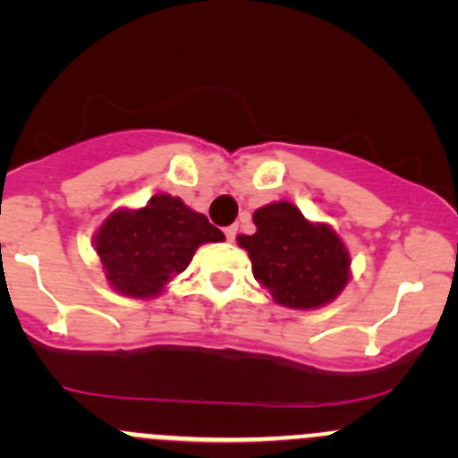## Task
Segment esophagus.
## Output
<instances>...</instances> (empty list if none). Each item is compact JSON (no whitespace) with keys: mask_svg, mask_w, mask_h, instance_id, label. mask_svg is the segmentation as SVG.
<instances>
[{"mask_svg":"<svg viewBox=\"0 0 458 458\" xmlns=\"http://www.w3.org/2000/svg\"><path fill=\"white\" fill-rule=\"evenodd\" d=\"M237 233H239L237 225H228V228H225V239H228V242H234Z\"/></svg>","mask_w":458,"mask_h":458,"instance_id":"1","label":"esophagus"}]
</instances>
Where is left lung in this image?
Wrapping results in <instances>:
<instances>
[{"label":"left lung","instance_id":"1","mask_svg":"<svg viewBox=\"0 0 458 458\" xmlns=\"http://www.w3.org/2000/svg\"><path fill=\"white\" fill-rule=\"evenodd\" d=\"M252 221L257 233L237 242L276 303L315 310L339 297L350 279V252L330 225L312 224L290 201L259 208Z\"/></svg>","mask_w":458,"mask_h":458}]
</instances>
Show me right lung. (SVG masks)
<instances>
[{"instance_id": "add662e5", "label": "right lung", "mask_w": 458, "mask_h": 458, "mask_svg": "<svg viewBox=\"0 0 458 458\" xmlns=\"http://www.w3.org/2000/svg\"><path fill=\"white\" fill-rule=\"evenodd\" d=\"M224 239L206 215L164 192L137 210H114L92 242L113 290L132 299H150L186 270L197 248Z\"/></svg>"}]
</instances>
